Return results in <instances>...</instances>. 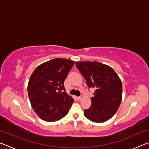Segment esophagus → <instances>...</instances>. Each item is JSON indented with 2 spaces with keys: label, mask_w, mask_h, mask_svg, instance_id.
<instances>
[{
  "label": "esophagus",
  "mask_w": 149,
  "mask_h": 149,
  "mask_svg": "<svg viewBox=\"0 0 149 149\" xmlns=\"http://www.w3.org/2000/svg\"><path fill=\"white\" fill-rule=\"evenodd\" d=\"M82 98H83V96H80V97H77V99L78 100H80L82 99Z\"/></svg>",
  "instance_id": "obj_1"
}]
</instances>
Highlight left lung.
<instances>
[{"label": "left lung", "instance_id": "1", "mask_svg": "<svg viewBox=\"0 0 149 149\" xmlns=\"http://www.w3.org/2000/svg\"><path fill=\"white\" fill-rule=\"evenodd\" d=\"M75 65L86 80L89 88L96 89L91 98V107L84 110L87 119L102 123L110 119L122 102V84L109 65L98 62H77Z\"/></svg>", "mask_w": 149, "mask_h": 149}]
</instances>
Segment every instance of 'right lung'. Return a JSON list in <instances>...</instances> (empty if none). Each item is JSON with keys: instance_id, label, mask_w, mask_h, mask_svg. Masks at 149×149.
Returning <instances> with one entry per match:
<instances>
[{"instance_id": "obj_1", "label": "right lung", "mask_w": 149, "mask_h": 149, "mask_svg": "<svg viewBox=\"0 0 149 149\" xmlns=\"http://www.w3.org/2000/svg\"><path fill=\"white\" fill-rule=\"evenodd\" d=\"M74 64L72 60L55 58L32 73L27 91L33 109L42 120L56 122L68 113L74 100L65 92L64 83Z\"/></svg>"}]
</instances>
